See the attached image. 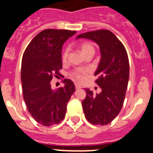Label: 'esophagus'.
Wrapping results in <instances>:
<instances>
[{
  "label": "esophagus",
  "instance_id": "esophagus-1",
  "mask_svg": "<svg viewBox=\"0 0 153 153\" xmlns=\"http://www.w3.org/2000/svg\"><path fill=\"white\" fill-rule=\"evenodd\" d=\"M75 88L76 89V90H77V89L81 88V86H80V85L77 84V83H76V84H75Z\"/></svg>",
  "mask_w": 153,
  "mask_h": 153
}]
</instances>
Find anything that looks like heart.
Masks as SVG:
<instances>
[{
    "instance_id": "obj_1",
    "label": "heart",
    "mask_w": 153,
    "mask_h": 153,
    "mask_svg": "<svg viewBox=\"0 0 153 153\" xmlns=\"http://www.w3.org/2000/svg\"><path fill=\"white\" fill-rule=\"evenodd\" d=\"M80 50L82 53H83L84 56L89 54V53H94L95 52V48L93 47V45L89 42H83L80 44ZM69 53V49L66 48L63 51V53H62V60L63 62H65L67 60V56H68ZM89 70L86 68H76L70 74V77H72L73 79H75L76 81H82L85 77Z\"/></svg>"
}]
</instances>
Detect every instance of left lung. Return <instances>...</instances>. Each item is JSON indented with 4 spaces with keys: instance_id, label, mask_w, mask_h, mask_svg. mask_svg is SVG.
Here are the masks:
<instances>
[{
    "instance_id": "left-lung-1",
    "label": "left lung",
    "mask_w": 153,
    "mask_h": 153,
    "mask_svg": "<svg viewBox=\"0 0 153 153\" xmlns=\"http://www.w3.org/2000/svg\"><path fill=\"white\" fill-rule=\"evenodd\" d=\"M76 38L95 41L101 59L95 73V81L102 91L94 94L86 89L82 102L85 117L93 125H107L120 113L123 105L129 76V58L126 48L117 36L108 30L82 33Z\"/></svg>"
}]
</instances>
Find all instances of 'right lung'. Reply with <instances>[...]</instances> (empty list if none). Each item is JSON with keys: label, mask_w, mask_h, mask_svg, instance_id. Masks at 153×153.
I'll use <instances>...</instances> for the list:
<instances>
[{"label": "right lung", "mask_w": 153, "mask_h": 153, "mask_svg": "<svg viewBox=\"0 0 153 153\" xmlns=\"http://www.w3.org/2000/svg\"><path fill=\"white\" fill-rule=\"evenodd\" d=\"M76 33L69 30H44L30 42L23 55L24 100L30 114L44 126L60 123L64 119L67 102L75 91L70 79H63L64 86L56 90L51 89V81L61 75L62 47Z\"/></svg>", "instance_id": "add662e5"}]
</instances>
